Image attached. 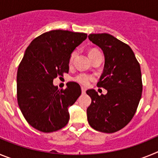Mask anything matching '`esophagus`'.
<instances>
[{
  "instance_id": "obj_1",
  "label": "esophagus",
  "mask_w": 158,
  "mask_h": 158,
  "mask_svg": "<svg viewBox=\"0 0 158 158\" xmlns=\"http://www.w3.org/2000/svg\"><path fill=\"white\" fill-rule=\"evenodd\" d=\"M81 92H82V93H85L86 89H85L84 87H81Z\"/></svg>"
}]
</instances>
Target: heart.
<instances>
[{
	"mask_svg": "<svg viewBox=\"0 0 158 158\" xmlns=\"http://www.w3.org/2000/svg\"><path fill=\"white\" fill-rule=\"evenodd\" d=\"M96 52H100V51H98L97 50H96V49H92L91 51H89V54H94V53H96ZM76 54H77L76 51H73V52L71 54L70 58H69V62H73V58H74L75 56H76ZM93 80V77L90 76V75L89 74H86V73H80V74L77 75L76 77H73V81H74L77 82V83L81 84V85H84V86L89 85V83H90Z\"/></svg>",
	"mask_w": 158,
	"mask_h": 158,
	"instance_id": "b5f03b06",
	"label": "heart"
}]
</instances>
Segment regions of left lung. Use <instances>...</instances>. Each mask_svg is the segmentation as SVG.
I'll return each instance as SVG.
<instances>
[{
  "instance_id": "1",
  "label": "left lung",
  "mask_w": 158,
  "mask_h": 158,
  "mask_svg": "<svg viewBox=\"0 0 158 158\" xmlns=\"http://www.w3.org/2000/svg\"><path fill=\"white\" fill-rule=\"evenodd\" d=\"M89 40L101 48L104 67L97 86L107 89L99 96L94 89L87 109L89 125L96 131L114 133L127 126L139 106L142 92L140 65L131 47L107 33L90 34Z\"/></svg>"
}]
</instances>
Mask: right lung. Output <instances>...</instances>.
Here are the masks:
<instances>
[{
	"label": "right lung",
	"instance_id": "add662e5",
	"mask_svg": "<svg viewBox=\"0 0 158 158\" xmlns=\"http://www.w3.org/2000/svg\"><path fill=\"white\" fill-rule=\"evenodd\" d=\"M86 38L85 33L53 30L38 36L26 49L18 67L17 101L25 119L38 131L54 132L69 122L68 107L81 89L76 82H68L60 90L53 80L69 72L71 54Z\"/></svg>",
	"mask_w": 158,
	"mask_h": 158
}]
</instances>
